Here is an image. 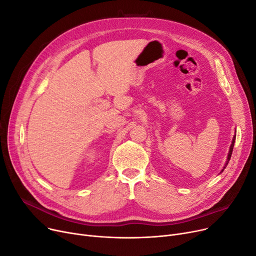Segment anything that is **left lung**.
<instances>
[{
  "label": "left lung",
  "mask_w": 256,
  "mask_h": 256,
  "mask_svg": "<svg viewBox=\"0 0 256 256\" xmlns=\"http://www.w3.org/2000/svg\"><path fill=\"white\" fill-rule=\"evenodd\" d=\"M236 137V135H234V136H233V138H232V142H231V146H230V148H229V152H228V156H227V160H226L225 166L223 168V170H222V172H224V170L226 168V166H227V165H228V163H229V160H230V158H231V154H232V150H233V146H234Z\"/></svg>",
  "instance_id": "8db88e82"
}]
</instances>
